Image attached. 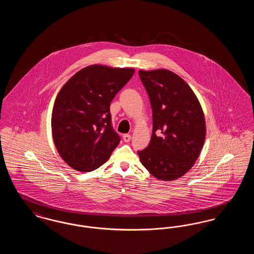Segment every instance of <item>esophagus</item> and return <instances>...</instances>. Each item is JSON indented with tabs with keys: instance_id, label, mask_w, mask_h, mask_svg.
I'll use <instances>...</instances> for the list:
<instances>
[{
	"instance_id": "esophagus-1",
	"label": "esophagus",
	"mask_w": 254,
	"mask_h": 254,
	"mask_svg": "<svg viewBox=\"0 0 254 254\" xmlns=\"http://www.w3.org/2000/svg\"><path fill=\"white\" fill-rule=\"evenodd\" d=\"M130 139H131V135L130 134H124L123 135V140L125 141V142H129L130 141Z\"/></svg>"
}]
</instances>
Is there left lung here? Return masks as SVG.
Instances as JSON below:
<instances>
[{
	"label": "left lung",
	"instance_id": "obj_1",
	"mask_svg": "<svg viewBox=\"0 0 254 254\" xmlns=\"http://www.w3.org/2000/svg\"><path fill=\"white\" fill-rule=\"evenodd\" d=\"M149 97L153 128L141 163L160 180H175L193 167L205 138L201 105L180 76L167 69L139 70Z\"/></svg>",
	"mask_w": 254,
	"mask_h": 254
}]
</instances>
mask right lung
Listing matches in <instances>:
<instances>
[{"label": "right lung", "instance_id": "add662e5", "mask_svg": "<svg viewBox=\"0 0 254 254\" xmlns=\"http://www.w3.org/2000/svg\"><path fill=\"white\" fill-rule=\"evenodd\" d=\"M134 71L93 64L61 88L52 110V136L61 157L72 169H96L120 143L112 127L110 103Z\"/></svg>", "mask_w": 254, "mask_h": 254}]
</instances>
